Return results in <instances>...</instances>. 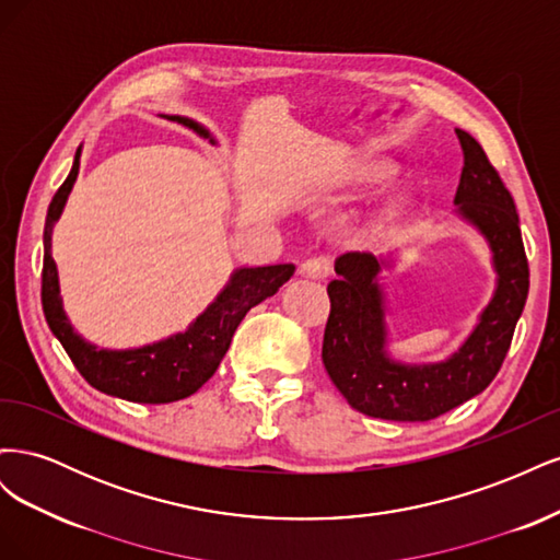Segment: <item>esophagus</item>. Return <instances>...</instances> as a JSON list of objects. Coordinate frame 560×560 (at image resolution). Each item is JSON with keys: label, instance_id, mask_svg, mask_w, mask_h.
<instances>
[{"label": "esophagus", "instance_id": "obj_1", "mask_svg": "<svg viewBox=\"0 0 560 560\" xmlns=\"http://www.w3.org/2000/svg\"><path fill=\"white\" fill-rule=\"evenodd\" d=\"M327 273H329V266H327V261H322V259H308V261L301 264V276L308 278V280H322Z\"/></svg>", "mask_w": 560, "mask_h": 560}]
</instances>
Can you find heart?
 I'll use <instances>...</instances> for the list:
<instances>
[{
    "label": "heart",
    "instance_id": "heart-1",
    "mask_svg": "<svg viewBox=\"0 0 560 560\" xmlns=\"http://www.w3.org/2000/svg\"><path fill=\"white\" fill-rule=\"evenodd\" d=\"M387 173L383 165H360L348 175V191L352 194H364L371 186L385 182Z\"/></svg>",
    "mask_w": 560,
    "mask_h": 560
}]
</instances>
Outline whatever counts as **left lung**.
Returning a JSON list of instances; mask_svg holds the SVG:
<instances>
[{
	"label": "left lung",
	"mask_w": 560,
	"mask_h": 560,
	"mask_svg": "<svg viewBox=\"0 0 560 560\" xmlns=\"http://www.w3.org/2000/svg\"><path fill=\"white\" fill-rule=\"evenodd\" d=\"M465 167L453 198V219L477 231L495 273V287L471 331L444 360L401 362L389 352V303L383 270L401 254L346 252L327 284L331 313L322 362L352 409L364 416L425 422L481 395L498 376L528 299V259L512 194L504 189L481 144L457 128Z\"/></svg>",
	"instance_id": "obj_1"
}]
</instances>
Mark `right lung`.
<instances>
[{
	"label": "right lung",
	"mask_w": 560,
	"mask_h": 560,
	"mask_svg": "<svg viewBox=\"0 0 560 560\" xmlns=\"http://www.w3.org/2000/svg\"><path fill=\"white\" fill-rule=\"evenodd\" d=\"M165 118L214 140L206 126L189 116L167 114ZM79 163L81 147L77 149L70 175L50 200L46 214L42 306L48 329L54 331L65 352L70 354L79 374L100 393L138 404H171L189 397L212 378L247 311L259 306L268 296H273L294 276L296 266L276 264L233 268L229 282L184 331L138 348H100L91 343L89 338H83L67 317L60 294L58 266L54 261V254H50L54 226L74 189Z\"/></svg>",
	"instance_id": "obj_1"
}]
</instances>
